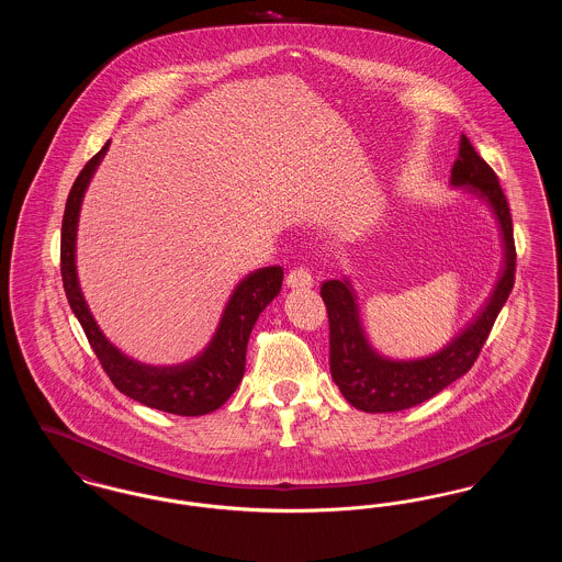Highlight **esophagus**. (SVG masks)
<instances>
[{
  "mask_svg": "<svg viewBox=\"0 0 562 562\" xmlns=\"http://www.w3.org/2000/svg\"><path fill=\"white\" fill-rule=\"evenodd\" d=\"M286 284L291 289H310V286H314V278H312L310 269L299 266V268H293L289 271Z\"/></svg>",
  "mask_w": 562,
  "mask_h": 562,
  "instance_id": "esophagus-1",
  "label": "esophagus"
}]
</instances>
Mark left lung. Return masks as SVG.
Listing matches in <instances>:
<instances>
[{"instance_id": "1", "label": "left lung", "mask_w": 562, "mask_h": 562, "mask_svg": "<svg viewBox=\"0 0 562 562\" xmlns=\"http://www.w3.org/2000/svg\"><path fill=\"white\" fill-rule=\"evenodd\" d=\"M451 183L454 188L476 191L491 204L493 213L499 218L506 248V268L491 294L486 310L453 344L424 360H385L369 348L360 330L358 307L348 280H326L322 284V301L326 305L330 330V374L346 401L360 411L394 413L417 406L442 392L461 374L468 373L476 362L482 346L486 344L504 303L508 301L516 271V246L508 200L495 170L476 154L465 134H461L459 158L451 170Z\"/></svg>"}]
</instances>
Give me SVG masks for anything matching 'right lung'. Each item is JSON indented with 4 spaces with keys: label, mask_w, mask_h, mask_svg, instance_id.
<instances>
[{
    "label": "right lung",
    "mask_w": 562,
    "mask_h": 562,
    "mask_svg": "<svg viewBox=\"0 0 562 562\" xmlns=\"http://www.w3.org/2000/svg\"><path fill=\"white\" fill-rule=\"evenodd\" d=\"M108 147L109 140L81 168L65 204L60 229V276L67 301L80 321L88 344L94 349L103 371L122 394L149 408L172 415L198 417L213 413L240 385L250 330L259 314L268 307L269 301L280 293L284 269L271 266L248 273L232 294L213 341L193 360L177 367H149L120 353L90 316L76 276V227L81 198Z\"/></svg>",
    "instance_id": "1"
}]
</instances>
